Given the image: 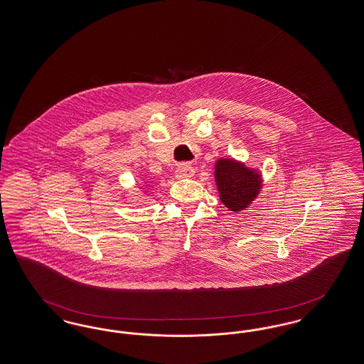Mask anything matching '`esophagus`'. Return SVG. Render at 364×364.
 Instances as JSON below:
<instances>
[{"label": "esophagus", "mask_w": 364, "mask_h": 364, "mask_svg": "<svg viewBox=\"0 0 364 364\" xmlns=\"http://www.w3.org/2000/svg\"><path fill=\"white\" fill-rule=\"evenodd\" d=\"M193 173H195V169L188 162L180 164L175 171V175L177 178H189V177L193 176Z\"/></svg>", "instance_id": "esophagus-1"}]
</instances>
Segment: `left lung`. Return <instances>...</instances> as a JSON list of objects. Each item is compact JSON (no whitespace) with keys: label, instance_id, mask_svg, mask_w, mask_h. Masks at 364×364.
I'll use <instances>...</instances> for the list:
<instances>
[{"label":"left lung","instance_id":"left-lung-1","mask_svg":"<svg viewBox=\"0 0 364 364\" xmlns=\"http://www.w3.org/2000/svg\"><path fill=\"white\" fill-rule=\"evenodd\" d=\"M215 181L220 202L230 211L245 210L262 188V176L232 159L217 161Z\"/></svg>","mask_w":364,"mask_h":364}]
</instances>
